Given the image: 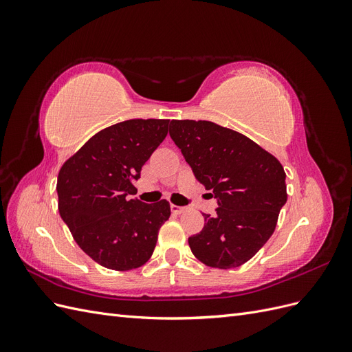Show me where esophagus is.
<instances>
[{"mask_svg":"<svg viewBox=\"0 0 352 352\" xmlns=\"http://www.w3.org/2000/svg\"><path fill=\"white\" fill-rule=\"evenodd\" d=\"M170 208H172V212H173V214H180V212L186 211V207H180V206H175V204L170 206Z\"/></svg>","mask_w":352,"mask_h":352,"instance_id":"1","label":"esophagus"}]
</instances>
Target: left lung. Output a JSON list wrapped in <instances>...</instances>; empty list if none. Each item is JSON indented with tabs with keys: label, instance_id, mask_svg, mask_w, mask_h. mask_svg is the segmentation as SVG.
<instances>
[{
	"label": "left lung",
	"instance_id": "8db88e82",
	"mask_svg": "<svg viewBox=\"0 0 352 352\" xmlns=\"http://www.w3.org/2000/svg\"><path fill=\"white\" fill-rule=\"evenodd\" d=\"M168 133L217 199V214H204V228L189 236L190 251L210 267H239L273 235L286 204L282 164L250 138L212 122L172 120Z\"/></svg>",
	"mask_w": 352,
	"mask_h": 352
}]
</instances>
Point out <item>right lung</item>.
Here are the masks:
<instances>
[{"label": "right lung", "instance_id": "right-lung-1", "mask_svg": "<svg viewBox=\"0 0 352 352\" xmlns=\"http://www.w3.org/2000/svg\"><path fill=\"white\" fill-rule=\"evenodd\" d=\"M168 120L132 119L95 133L63 164L58 211L76 243L111 270L141 267L154 252L158 230L170 217L162 199H131L142 166L164 141Z\"/></svg>", "mask_w": 352, "mask_h": 352}]
</instances>
